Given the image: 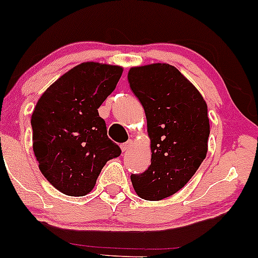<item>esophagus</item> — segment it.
<instances>
[{"mask_svg":"<svg viewBox=\"0 0 258 258\" xmlns=\"http://www.w3.org/2000/svg\"><path fill=\"white\" fill-rule=\"evenodd\" d=\"M132 146H134V142L130 140V141H127L126 143L121 144V149H122V152H127V151H130V149H131Z\"/></svg>","mask_w":258,"mask_h":258,"instance_id":"34e87169","label":"esophagus"}]
</instances>
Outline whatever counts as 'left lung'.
I'll return each mask as SVG.
<instances>
[{"instance_id":"obj_1","label":"left lung","mask_w":258,"mask_h":258,"mask_svg":"<svg viewBox=\"0 0 258 258\" xmlns=\"http://www.w3.org/2000/svg\"><path fill=\"white\" fill-rule=\"evenodd\" d=\"M127 77L146 112L152 151L151 165L131 175L132 185L143 200L160 201L182 188L207 155V103L169 63L132 67Z\"/></svg>"}]
</instances>
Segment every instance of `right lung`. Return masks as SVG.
Returning a JSON list of instances; mask_svg holds the SVG:
<instances>
[{
  "label": "right lung",
  "mask_w": 258,
  "mask_h": 258,
  "mask_svg": "<svg viewBox=\"0 0 258 258\" xmlns=\"http://www.w3.org/2000/svg\"><path fill=\"white\" fill-rule=\"evenodd\" d=\"M121 66L83 62L53 82L32 115L33 151L51 185L67 196L94 188L107 160L121 149L107 137L98 109L114 92Z\"/></svg>",
  "instance_id": "obj_1"
}]
</instances>
